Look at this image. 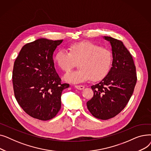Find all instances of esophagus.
<instances>
[{
    "instance_id": "1",
    "label": "esophagus",
    "mask_w": 151,
    "mask_h": 151,
    "mask_svg": "<svg viewBox=\"0 0 151 151\" xmlns=\"http://www.w3.org/2000/svg\"><path fill=\"white\" fill-rule=\"evenodd\" d=\"M75 88L79 90H83L84 89V86H80V85H76Z\"/></svg>"
}]
</instances>
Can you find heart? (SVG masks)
<instances>
[{
	"instance_id": "1",
	"label": "heart",
	"mask_w": 151,
	"mask_h": 151,
	"mask_svg": "<svg viewBox=\"0 0 151 151\" xmlns=\"http://www.w3.org/2000/svg\"><path fill=\"white\" fill-rule=\"evenodd\" d=\"M69 51L65 49L59 50L54 60L63 71L72 68L76 61L79 63L78 70L70 71L64 76V80L73 83H81L91 78L99 81L104 78L111 67L113 57L111 51L92 42H80L71 45Z\"/></svg>"
}]
</instances>
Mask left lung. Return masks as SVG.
Here are the masks:
<instances>
[{
	"label": "left lung",
	"instance_id": "left-lung-1",
	"mask_svg": "<svg viewBox=\"0 0 151 151\" xmlns=\"http://www.w3.org/2000/svg\"><path fill=\"white\" fill-rule=\"evenodd\" d=\"M103 37L111 46L112 67L99 83L91 86L94 94L87 102V107L95 117L107 120L125 107L137 78L133 58L123 42L108 36Z\"/></svg>",
	"mask_w": 151,
	"mask_h": 151
}]
</instances>
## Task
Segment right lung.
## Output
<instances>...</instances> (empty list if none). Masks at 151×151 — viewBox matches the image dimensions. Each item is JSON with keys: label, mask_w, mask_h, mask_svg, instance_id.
Returning a JSON list of instances; mask_svg holds the SVG:
<instances>
[{"label": "right lung", "mask_w": 151, "mask_h": 151, "mask_svg": "<svg viewBox=\"0 0 151 151\" xmlns=\"http://www.w3.org/2000/svg\"><path fill=\"white\" fill-rule=\"evenodd\" d=\"M63 42L40 38L27 43L16 59L13 70L14 96L24 111L47 121L61 108V94L68 84H62L54 67L53 54Z\"/></svg>", "instance_id": "add662e5"}]
</instances>
